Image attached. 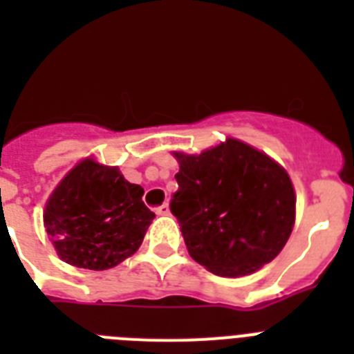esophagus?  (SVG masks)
I'll use <instances>...</instances> for the list:
<instances>
[{
    "label": "esophagus",
    "mask_w": 354,
    "mask_h": 354,
    "mask_svg": "<svg viewBox=\"0 0 354 354\" xmlns=\"http://www.w3.org/2000/svg\"><path fill=\"white\" fill-rule=\"evenodd\" d=\"M156 214H159V216L170 214V207H168V204H162V205H159V207H156Z\"/></svg>",
    "instance_id": "esophagus-1"
}]
</instances>
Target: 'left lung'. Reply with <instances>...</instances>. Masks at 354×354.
Segmentation results:
<instances>
[{
	"label": "left lung",
	"mask_w": 354,
	"mask_h": 354,
	"mask_svg": "<svg viewBox=\"0 0 354 354\" xmlns=\"http://www.w3.org/2000/svg\"><path fill=\"white\" fill-rule=\"evenodd\" d=\"M179 189L170 202L187 252L211 273L243 277L282 252L296 196L289 175L257 149L228 138L198 156L175 152Z\"/></svg>",
	"instance_id": "obj_1"
}]
</instances>
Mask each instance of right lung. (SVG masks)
Wrapping results in <instances>:
<instances>
[{"label":"right lung","mask_w":354,"mask_h":354,"mask_svg":"<svg viewBox=\"0 0 354 354\" xmlns=\"http://www.w3.org/2000/svg\"><path fill=\"white\" fill-rule=\"evenodd\" d=\"M143 187L117 167L80 162L46 204L44 223L67 264L102 271L120 264L142 245L154 212L143 204Z\"/></svg>","instance_id":"obj_1"}]
</instances>
